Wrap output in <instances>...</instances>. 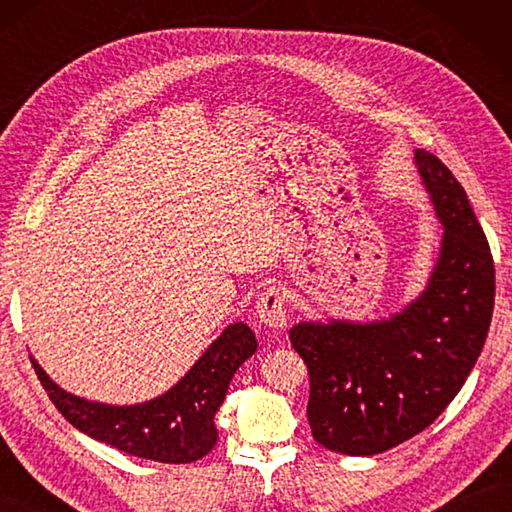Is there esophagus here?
Masks as SVG:
<instances>
[{"label": "esophagus", "instance_id": "obj_1", "mask_svg": "<svg viewBox=\"0 0 512 512\" xmlns=\"http://www.w3.org/2000/svg\"><path fill=\"white\" fill-rule=\"evenodd\" d=\"M257 319L273 330L286 328V295L277 286H270L262 292L257 301Z\"/></svg>", "mask_w": 512, "mask_h": 512}]
</instances>
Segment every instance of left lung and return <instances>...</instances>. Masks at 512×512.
<instances>
[{
  "label": "left lung",
  "mask_w": 512,
  "mask_h": 512,
  "mask_svg": "<svg viewBox=\"0 0 512 512\" xmlns=\"http://www.w3.org/2000/svg\"><path fill=\"white\" fill-rule=\"evenodd\" d=\"M444 228L427 288L389 319L301 321L290 343L308 365L312 438L345 455H376L447 409L480 356L495 306V266L462 184L416 149Z\"/></svg>",
  "instance_id": "8db88e82"
}]
</instances>
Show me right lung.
<instances>
[{
	"label": "right lung",
	"instance_id": "1",
	"mask_svg": "<svg viewBox=\"0 0 512 512\" xmlns=\"http://www.w3.org/2000/svg\"><path fill=\"white\" fill-rule=\"evenodd\" d=\"M255 350L257 339L246 323L228 325L169 391L123 407L68 394L35 358L30 356V361L54 407L85 436L136 458L189 464L215 447V413L226 398L233 374Z\"/></svg>",
	"mask_w": 512,
	"mask_h": 512
}]
</instances>
